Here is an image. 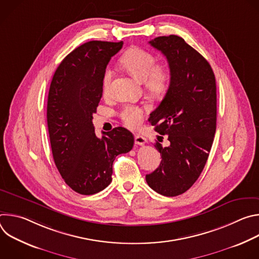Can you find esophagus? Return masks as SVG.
Instances as JSON below:
<instances>
[{
  "instance_id": "34e87169",
  "label": "esophagus",
  "mask_w": 259,
  "mask_h": 259,
  "mask_svg": "<svg viewBox=\"0 0 259 259\" xmlns=\"http://www.w3.org/2000/svg\"><path fill=\"white\" fill-rule=\"evenodd\" d=\"M146 142V138L140 134H135V143L138 145H143Z\"/></svg>"
}]
</instances>
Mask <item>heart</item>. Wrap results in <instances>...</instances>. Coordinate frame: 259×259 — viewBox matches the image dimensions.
Masks as SVG:
<instances>
[{
  "mask_svg": "<svg viewBox=\"0 0 259 259\" xmlns=\"http://www.w3.org/2000/svg\"><path fill=\"white\" fill-rule=\"evenodd\" d=\"M123 64L139 80L144 81L146 87L154 92H160L168 80L167 70L157 66L156 56L141 48L129 50L122 58ZM113 79V69L106 67L103 72L102 89L103 93H108ZM121 118L124 123L130 127L138 125L143 118V110L138 105L128 104L121 112Z\"/></svg>",
  "mask_w": 259,
  "mask_h": 259,
  "instance_id": "1",
  "label": "heart"
}]
</instances>
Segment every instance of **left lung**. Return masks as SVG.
Here are the masks:
<instances>
[{"mask_svg": "<svg viewBox=\"0 0 259 259\" xmlns=\"http://www.w3.org/2000/svg\"><path fill=\"white\" fill-rule=\"evenodd\" d=\"M149 43L164 54L170 68L167 93L149 119L169 145L156 142L162 161L145 180L158 194L175 197L197 181L209 157L216 131L215 76L209 62L178 35Z\"/></svg>", "mask_w": 259, "mask_h": 259, "instance_id": "1", "label": "left lung"}]
</instances>
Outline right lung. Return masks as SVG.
Segmentation results:
<instances>
[{"mask_svg": "<svg viewBox=\"0 0 259 259\" xmlns=\"http://www.w3.org/2000/svg\"><path fill=\"white\" fill-rule=\"evenodd\" d=\"M123 42L90 41L71 51L58 65L47 102V124L54 163L67 186L94 195L112 182L113 163L130 152L133 134L123 127L102 132L92 123L102 96L103 72Z\"/></svg>", "mask_w": 259, "mask_h": 259, "instance_id": "right-lung-1", "label": "right lung"}]
</instances>
